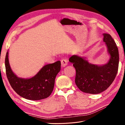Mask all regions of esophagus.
Instances as JSON below:
<instances>
[{
    "instance_id": "1",
    "label": "esophagus",
    "mask_w": 125,
    "mask_h": 125,
    "mask_svg": "<svg viewBox=\"0 0 125 125\" xmlns=\"http://www.w3.org/2000/svg\"><path fill=\"white\" fill-rule=\"evenodd\" d=\"M68 63V61L66 59H62L61 60V64H62V67H65V66H67Z\"/></svg>"
}]
</instances>
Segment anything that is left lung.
<instances>
[{"label": "left lung", "instance_id": "8db88e82", "mask_svg": "<svg viewBox=\"0 0 125 125\" xmlns=\"http://www.w3.org/2000/svg\"><path fill=\"white\" fill-rule=\"evenodd\" d=\"M103 41L110 56L107 63L94 65L85 57L72 56L69 61L73 63L76 71L75 83L84 93L96 94L106 90L116 76L119 65V52L114 40L109 34H103Z\"/></svg>", "mask_w": 125, "mask_h": 125}]
</instances>
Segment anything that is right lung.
Instances as JSON below:
<instances>
[{"label": "right lung", "instance_id": "add662e5", "mask_svg": "<svg viewBox=\"0 0 125 125\" xmlns=\"http://www.w3.org/2000/svg\"><path fill=\"white\" fill-rule=\"evenodd\" d=\"M8 54V51L5 58L6 74L15 92L24 99L33 101L46 99L51 95L54 89L55 78L60 70V61L45 65L34 76L25 79L18 77L12 71Z\"/></svg>", "mask_w": 125, "mask_h": 125}]
</instances>
